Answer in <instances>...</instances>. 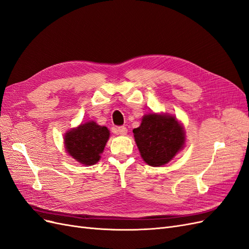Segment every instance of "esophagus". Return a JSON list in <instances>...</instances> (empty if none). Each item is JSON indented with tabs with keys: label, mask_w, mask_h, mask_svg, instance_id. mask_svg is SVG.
I'll use <instances>...</instances> for the list:
<instances>
[{
	"label": "esophagus",
	"mask_w": 249,
	"mask_h": 249,
	"mask_svg": "<svg viewBox=\"0 0 249 249\" xmlns=\"http://www.w3.org/2000/svg\"><path fill=\"white\" fill-rule=\"evenodd\" d=\"M114 132L117 135H123V136H124V135H126V133H127V129L125 126H118V127H116V129H114Z\"/></svg>",
	"instance_id": "34e87169"
}]
</instances>
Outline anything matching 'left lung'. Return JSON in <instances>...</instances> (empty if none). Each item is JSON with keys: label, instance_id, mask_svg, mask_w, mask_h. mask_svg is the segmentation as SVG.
I'll return each mask as SVG.
<instances>
[{"label": "left lung", "instance_id": "1", "mask_svg": "<svg viewBox=\"0 0 249 249\" xmlns=\"http://www.w3.org/2000/svg\"><path fill=\"white\" fill-rule=\"evenodd\" d=\"M133 133L143 161L154 167L167 164L185 147L184 126L168 113L143 115Z\"/></svg>", "mask_w": 249, "mask_h": 249}]
</instances>
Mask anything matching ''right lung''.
Instances as JSON below:
<instances>
[{
    "label": "right lung",
    "instance_id": "add662e5",
    "mask_svg": "<svg viewBox=\"0 0 249 249\" xmlns=\"http://www.w3.org/2000/svg\"><path fill=\"white\" fill-rule=\"evenodd\" d=\"M109 137L110 131L107 126L89 120L65 133V150L79 163L91 166L100 161Z\"/></svg>",
    "mask_w": 249,
    "mask_h": 249
}]
</instances>
